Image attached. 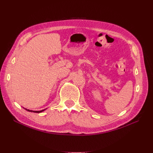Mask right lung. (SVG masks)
<instances>
[{
    "instance_id": "add662e5",
    "label": "right lung",
    "mask_w": 153,
    "mask_h": 153,
    "mask_svg": "<svg viewBox=\"0 0 153 153\" xmlns=\"http://www.w3.org/2000/svg\"><path fill=\"white\" fill-rule=\"evenodd\" d=\"M26 110L29 111V112H35V113H40L41 112H43V111H44L45 110H40V111H32V110H27L26 108H25Z\"/></svg>"
}]
</instances>
